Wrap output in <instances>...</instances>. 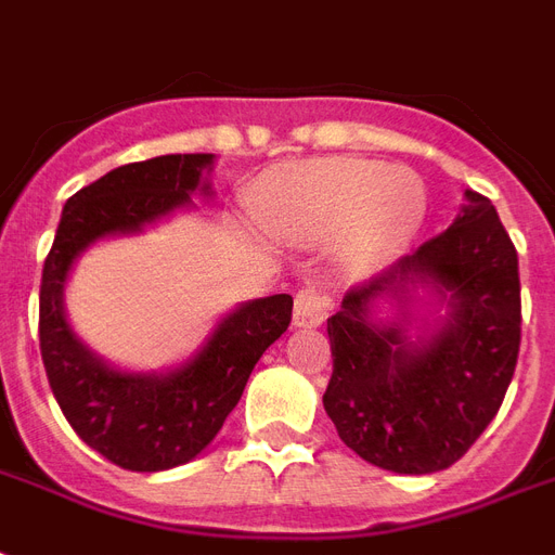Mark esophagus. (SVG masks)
Masks as SVG:
<instances>
[{
	"mask_svg": "<svg viewBox=\"0 0 555 555\" xmlns=\"http://www.w3.org/2000/svg\"><path fill=\"white\" fill-rule=\"evenodd\" d=\"M325 311H328V302L325 296L314 287H302L296 294L294 302V325L296 328H314V325H323Z\"/></svg>",
	"mask_w": 555,
	"mask_h": 555,
	"instance_id": "1",
	"label": "esophagus"
}]
</instances>
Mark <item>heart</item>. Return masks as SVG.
<instances>
[{"instance_id":"1","label":"heart","mask_w":555,"mask_h":555,"mask_svg":"<svg viewBox=\"0 0 555 555\" xmlns=\"http://www.w3.org/2000/svg\"><path fill=\"white\" fill-rule=\"evenodd\" d=\"M425 215L428 189L416 171L346 156L279 168L259 201V218L270 235L337 238V261L354 276L399 261L425 227Z\"/></svg>"}]
</instances>
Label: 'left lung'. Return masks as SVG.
Segmentation results:
<instances>
[{
    "mask_svg": "<svg viewBox=\"0 0 555 555\" xmlns=\"http://www.w3.org/2000/svg\"><path fill=\"white\" fill-rule=\"evenodd\" d=\"M463 197L442 235L354 287L328 320L325 413L354 454L396 475L454 465L518 361V253L492 201Z\"/></svg>",
    "mask_w": 555,
    "mask_h": 555,
    "instance_id": "left-lung-1",
    "label": "left lung"
}]
</instances>
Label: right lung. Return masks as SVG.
Masks as SVG:
<instances>
[{
	"label": "right lung",
	"mask_w": 555,
	"mask_h": 555,
	"mask_svg": "<svg viewBox=\"0 0 555 555\" xmlns=\"http://www.w3.org/2000/svg\"><path fill=\"white\" fill-rule=\"evenodd\" d=\"M215 154H168L113 168L61 211L40 285V352L52 392L83 442L127 472H165L203 454L238 404L259 358L291 323L287 294L247 299L218 317L185 361L127 370L69 323L66 285L99 241L142 235L215 197Z\"/></svg>",
	"instance_id": "obj_1"
}]
</instances>
